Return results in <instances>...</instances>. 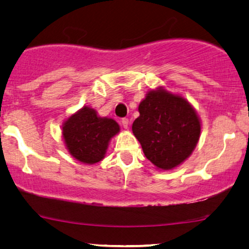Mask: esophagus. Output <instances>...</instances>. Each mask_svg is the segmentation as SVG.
Wrapping results in <instances>:
<instances>
[{
	"label": "esophagus",
	"mask_w": 249,
	"mask_h": 249,
	"mask_svg": "<svg viewBox=\"0 0 249 249\" xmlns=\"http://www.w3.org/2000/svg\"><path fill=\"white\" fill-rule=\"evenodd\" d=\"M121 124H122V125H124V129H128V127H129V120L127 118H124L121 120Z\"/></svg>",
	"instance_id": "esophagus-1"
}]
</instances>
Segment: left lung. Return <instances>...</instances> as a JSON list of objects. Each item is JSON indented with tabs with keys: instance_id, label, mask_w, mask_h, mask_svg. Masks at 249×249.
I'll list each match as a JSON object with an SVG mask.
<instances>
[{
	"instance_id": "1",
	"label": "left lung",
	"mask_w": 249,
	"mask_h": 249,
	"mask_svg": "<svg viewBox=\"0 0 249 249\" xmlns=\"http://www.w3.org/2000/svg\"><path fill=\"white\" fill-rule=\"evenodd\" d=\"M138 111L132 132L153 164L171 170L189 158L198 142L200 122L185 98L160 87L146 94Z\"/></svg>"
}]
</instances>
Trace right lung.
Here are the masks:
<instances>
[{
  "instance_id": "add662e5",
  "label": "right lung",
  "mask_w": 249,
  "mask_h": 249,
  "mask_svg": "<svg viewBox=\"0 0 249 249\" xmlns=\"http://www.w3.org/2000/svg\"><path fill=\"white\" fill-rule=\"evenodd\" d=\"M120 127L113 119L97 117L94 108L84 107L63 124L62 135L68 151L78 161L94 164L102 161L108 142Z\"/></svg>"
}]
</instances>
